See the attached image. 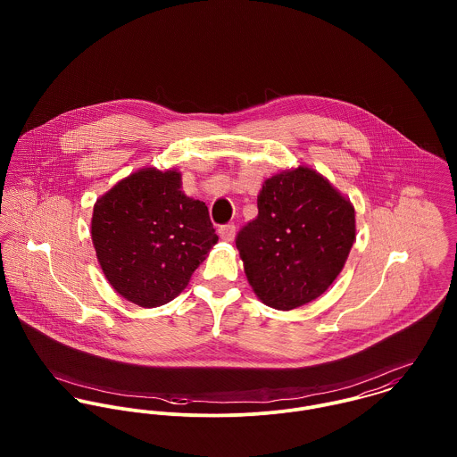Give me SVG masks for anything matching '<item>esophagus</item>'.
Listing matches in <instances>:
<instances>
[{"label":"esophagus","mask_w":457,"mask_h":457,"mask_svg":"<svg viewBox=\"0 0 457 457\" xmlns=\"http://www.w3.org/2000/svg\"><path fill=\"white\" fill-rule=\"evenodd\" d=\"M218 234H220V237H221L223 241L230 243V241H234V237H236V225H234V223L223 225V227L218 228Z\"/></svg>","instance_id":"obj_1"}]
</instances>
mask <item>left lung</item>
Returning a JSON list of instances; mask_svg holds the SVG:
<instances>
[{"label":"left lung","mask_w":457,"mask_h":457,"mask_svg":"<svg viewBox=\"0 0 457 457\" xmlns=\"http://www.w3.org/2000/svg\"><path fill=\"white\" fill-rule=\"evenodd\" d=\"M259 216L236 246L248 283L265 306L290 312L319 299L355 241V209L322 174L299 165L265 179Z\"/></svg>","instance_id":"1"}]
</instances>
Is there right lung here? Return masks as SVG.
Wrapping results in <instances>:
<instances>
[{"mask_svg":"<svg viewBox=\"0 0 457 457\" xmlns=\"http://www.w3.org/2000/svg\"><path fill=\"white\" fill-rule=\"evenodd\" d=\"M91 239L111 287L156 308L187 288L218 236L207 205L181 190V172L145 167L96 200Z\"/></svg>","mask_w":457,"mask_h":457,"instance_id":"add662e5","label":"right lung"}]
</instances>
